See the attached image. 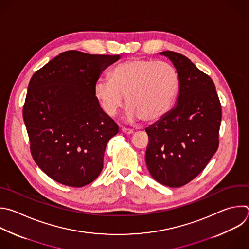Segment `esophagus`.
Listing matches in <instances>:
<instances>
[{
	"label": "esophagus",
	"mask_w": 249,
	"mask_h": 249,
	"mask_svg": "<svg viewBox=\"0 0 249 249\" xmlns=\"http://www.w3.org/2000/svg\"><path fill=\"white\" fill-rule=\"evenodd\" d=\"M121 131H122V133L125 134V135H131V134L134 133V130H133V129H129V128H125V127H123V128L121 129Z\"/></svg>",
	"instance_id": "34e87169"
}]
</instances>
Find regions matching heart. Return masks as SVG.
Masks as SVG:
<instances>
[{"label":"heart","mask_w":249,"mask_h":249,"mask_svg":"<svg viewBox=\"0 0 249 249\" xmlns=\"http://www.w3.org/2000/svg\"><path fill=\"white\" fill-rule=\"evenodd\" d=\"M179 88L180 77L172 64L131 58L116 65L110 72V79H99L94 93L110 116L124 106L127 96L126 117L129 121L142 118L144 122H154L171 110Z\"/></svg>","instance_id":"obj_1"}]
</instances>
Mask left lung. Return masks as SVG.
<instances>
[{"label": "left lung", "instance_id": "left-lung-1", "mask_svg": "<svg viewBox=\"0 0 249 249\" xmlns=\"http://www.w3.org/2000/svg\"><path fill=\"white\" fill-rule=\"evenodd\" d=\"M180 77L176 106L145 129V163L152 178L170 188L194 180L219 145L221 104L212 79L187 56L165 51Z\"/></svg>", "mask_w": 249, "mask_h": 249}]
</instances>
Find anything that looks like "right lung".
I'll return each instance as SVG.
<instances>
[{
	"label": "right lung",
	"mask_w": 249,
	"mask_h": 249,
	"mask_svg": "<svg viewBox=\"0 0 249 249\" xmlns=\"http://www.w3.org/2000/svg\"><path fill=\"white\" fill-rule=\"evenodd\" d=\"M120 55L59 53L32 76L23 120L32 156L55 182L74 188L98 178L117 124L102 109L94 87Z\"/></svg>",
	"instance_id": "right-lung-1"
}]
</instances>
